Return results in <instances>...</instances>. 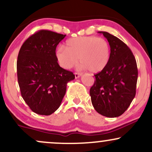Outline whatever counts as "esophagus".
<instances>
[{
	"label": "esophagus",
	"mask_w": 152,
	"mask_h": 152,
	"mask_svg": "<svg viewBox=\"0 0 152 152\" xmlns=\"http://www.w3.org/2000/svg\"><path fill=\"white\" fill-rule=\"evenodd\" d=\"M74 75H75V78H79L80 76H81V73H78V72H76L74 74Z\"/></svg>",
	"instance_id": "1"
}]
</instances>
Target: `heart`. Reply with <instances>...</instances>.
Returning a JSON list of instances; mask_svg holds the SVG:
<instances>
[{
    "mask_svg": "<svg viewBox=\"0 0 152 152\" xmlns=\"http://www.w3.org/2000/svg\"><path fill=\"white\" fill-rule=\"evenodd\" d=\"M109 43L103 38L96 36H79L67 40L66 48L59 46L55 56L58 64L69 69L77 64L78 58L81 68L92 73L104 70L110 59Z\"/></svg>",
    "mask_w": 152,
    "mask_h": 152,
    "instance_id": "heart-1",
    "label": "heart"
}]
</instances>
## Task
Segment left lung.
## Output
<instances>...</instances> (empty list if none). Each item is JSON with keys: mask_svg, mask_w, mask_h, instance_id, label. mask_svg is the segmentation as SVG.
<instances>
[{"mask_svg": "<svg viewBox=\"0 0 152 152\" xmlns=\"http://www.w3.org/2000/svg\"><path fill=\"white\" fill-rule=\"evenodd\" d=\"M102 34L109 43L111 54L109 64L101 72L94 75L96 81L90 88L94 109L99 114L118 117L128 109L136 95L138 69L130 48L116 36Z\"/></svg>", "mask_w": 152, "mask_h": 152, "instance_id": "1", "label": "left lung"}]
</instances>
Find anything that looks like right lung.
<instances>
[{
    "label": "right lung",
    "instance_id": "right-lung-1",
    "mask_svg": "<svg viewBox=\"0 0 152 152\" xmlns=\"http://www.w3.org/2000/svg\"><path fill=\"white\" fill-rule=\"evenodd\" d=\"M53 31L41 30L22 45L17 61V76L21 96L36 114L48 116L61 106L66 86L75 78L56 58L57 45L65 38Z\"/></svg>",
    "mask_w": 152,
    "mask_h": 152
}]
</instances>
